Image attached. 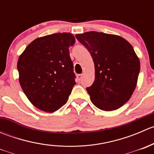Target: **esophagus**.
Masks as SVG:
<instances>
[{"mask_svg":"<svg viewBox=\"0 0 154 154\" xmlns=\"http://www.w3.org/2000/svg\"><path fill=\"white\" fill-rule=\"evenodd\" d=\"M77 78L79 81H80V80H82V78H83V74H77Z\"/></svg>","mask_w":154,"mask_h":154,"instance_id":"1","label":"esophagus"}]
</instances>
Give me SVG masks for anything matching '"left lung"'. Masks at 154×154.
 <instances>
[{"label":"left lung","instance_id":"1","mask_svg":"<svg viewBox=\"0 0 154 154\" xmlns=\"http://www.w3.org/2000/svg\"><path fill=\"white\" fill-rule=\"evenodd\" d=\"M76 38L91 54L94 81L86 88L93 104L103 111L118 109L131 97L140 71L133 46L114 34L89 31Z\"/></svg>","mask_w":154,"mask_h":154}]
</instances>
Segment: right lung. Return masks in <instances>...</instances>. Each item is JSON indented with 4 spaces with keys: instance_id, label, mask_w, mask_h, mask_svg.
<instances>
[{
    "instance_id": "1",
    "label": "right lung",
    "mask_w": 154,
    "mask_h": 154,
    "mask_svg": "<svg viewBox=\"0 0 154 154\" xmlns=\"http://www.w3.org/2000/svg\"><path fill=\"white\" fill-rule=\"evenodd\" d=\"M74 43L71 33H54L35 38L19 56L20 85L40 110L54 112L67 102L76 84L68 49Z\"/></svg>"
}]
</instances>
